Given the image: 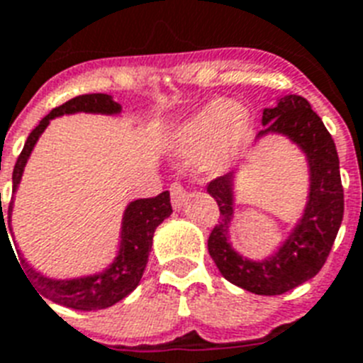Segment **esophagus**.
I'll list each match as a JSON object with an SVG mask.
<instances>
[{
  "mask_svg": "<svg viewBox=\"0 0 363 363\" xmlns=\"http://www.w3.org/2000/svg\"><path fill=\"white\" fill-rule=\"evenodd\" d=\"M169 194H172L173 208L175 210L182 208V205H184L188 199V191L184 190V186H182L181 182H173L172 188H169Z\"/></svg>",
  "mask_w": 363,
  "mask_h": 363,
  "instance_id": "obj_1",
  "label": "esophagus"
}]
</instances>
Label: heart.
I'll use <instances>...</instances> for the list:
<instances>
[{"label": "heart", "instance_id": "obj_1", "mask_svg": "<svg viewBox=\"0 0 363 363\" xmlns=\"http://www.w3.org/2000/svg\"><path fill=\"white\" fill-rule=\"evenodd\" d=\"M249 135L247 112L233 103H212L188 118L173 133L172 147L184 160L201 158L210 175L223 173Z\"/></svg>", "mask_w": 363, "mask_h": 363}]
</instances>
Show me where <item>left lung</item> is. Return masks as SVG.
<instances>
[{
    "label": "left lung",
    "instance_id": "8db88e82",
    "mask_svg": "<svg viewBox=\"0 0 363 363\" xmlns=\"http://www.w3.org/2000/svg\"><path fill=\"white\" fill-rule=\"evenodd\" d=\"M262 123L266 127L258 138L269 133L288 136L306 155L310 194L303 218L275 255L262 262L243 258L228 242L234 175L227 173L206 186L219 206V221L208 236V252L228 282L257 295H280L318 275L327 262L343 219V186L336 144L304 97H280L273 108H264Z\"/></svg>",
    "mask_w": 363,
    "mask_h": 363
}]
</instances>
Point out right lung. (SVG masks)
<instances>
[{
    "label": "right lung",
    "mask_w": 363,
    "mask_h": 363,
    "mask_svg": "<svg viewBox=\"0 0 363 363\" xmlns=\"http://www.w3.org/2000/svg\"><path fill=\"white\" fill-rule=\"evenodd\" d=\"M75 112L118 114V112H121V106L120 103H116L106 94H84V96L73 97L69 101L53 108L33 129L26 145L21 149L16 166H14V172H12V188H14V191H16L18 184L21 181V173H23V167L27 164V158L31 155L33 147L38 142L45 127L50 125V121L57 116L75 114ZM11 212L12 201L9 205V221H11ZM172 212L169 191H162L157 197L136 199L129 203L127 208H125L123 221H121V243L118 257L114 258L111 266L103 269L101 273H97V275L66 280L50 279V277H44L42 273L33 269L26 262V258L20 260V267H23L21 273L26 270V273L23 275L29 277L27 280L31 282L33 290L36 287V294H42L45 299L53 301V303L62 304V306H68V308L73 310H83V312L108 308L118 301L125 299L140 284V279L144 275L145 264H147L149 252H151V245H153L155 228L162 223ZM1 227H5L3 219L0 221V228ZM5 233H7V228H5Z\"/></svg>",
    "instance_id": "add662e5"
}]
</instances>
